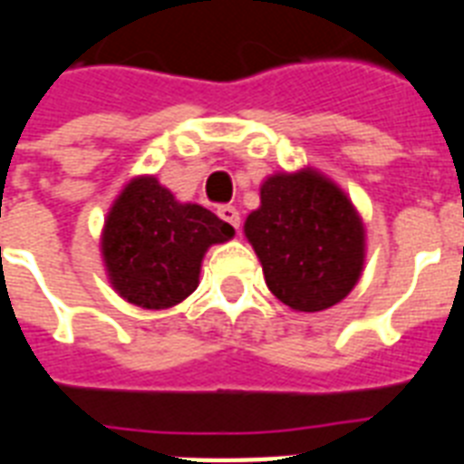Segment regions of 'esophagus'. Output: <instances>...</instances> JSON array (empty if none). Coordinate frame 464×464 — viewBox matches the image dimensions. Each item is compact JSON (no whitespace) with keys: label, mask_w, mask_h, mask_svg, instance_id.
<instances>
[{"label":"esophagus","mask_w":464,"mask_h":464,"mask_svg":"<svg viewBox=\"0 0 464 464\" xmlns=\"http://www.w3.org/2000/svg\"><path fill=\"white\" fill-rule=\"evenodd\" d=\"M218 217L224 218L226 224H231L236 231L240 228V211L236 209V207H231V204H221V207H218Z\"/></svg>","instance_id":"1"}]
</instances>
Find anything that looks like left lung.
<instances>
[{
	"mask_svg": "<svg viewBox=\"0 0 464 464\" xmlns=\"http://www.w3.org/2000/svg\"><path fill=\"white\" fill-rule=\"evenodd\" d=\"M243 231L269 291L298 313L337 305L363 272L366 228L359 211L315 168L269 175Z\"/></svg>",
	"mask_w": 464,
	"mask_h": 464,
	"instance_id": "obj_1",
	"label": "left lung"
}]
</instances>
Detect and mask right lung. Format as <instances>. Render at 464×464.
<instances>
[{"label":"right lung","mask_w":464,"mask_h":464,"mask_svg":"<svg viewBox=\"0 0 464 464\" xmlns=\"http://www.w3.org/2000/svg\"><path fill=\"white\" fill-rule=\"evenodd\" d=\"M233 236L231 224L199 204L178 202L156 175H137L105 217L101 253L127 304L166 310L197 289L207 250Z\"/></svg>","instance_id":"right-lung-1"}]
</instances>
